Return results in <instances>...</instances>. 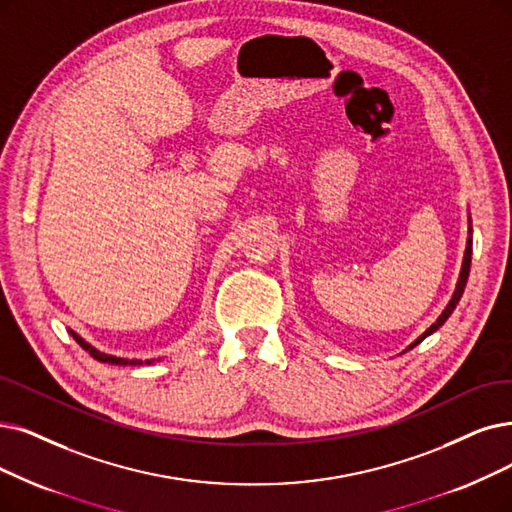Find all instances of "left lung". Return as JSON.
<instances>
[{
  "label": "left lung",
  "mask_w": 512,
  "mask_h": 512,
  "mask_svg": "<svg viewBox=\"0 0 512 512\" xmlns=\"http://www.w3.org/2000/svg\"><path fill=\"white\" fill-rule=\"evenodd\" d=\"M470 256H473V224H470V216H468V239H466V250H464V258H462V269H460V275H458V281H456V290H454V294H452V298H449V302H447V306L443 309V313L437 317V321L428 327V330L422 334V336H418L410 346H407L405 351H410V349H414L416 344H420L426 336H431V334H435L439 327L449 319V315L454 313V309H456V304L460 302V298H462V294H464V288H466V281H468V273H470ZM403 351V353H405Z\"/></svg>",
  "instance_id": "obj_1"
}]
</instances>
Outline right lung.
Masks as SVG:
<instances>
[{"instance_id": "1", "label": "right lung", "mask_w": 512, "mask_h": 512, "mask_svg": "<svg viewBox=\"0 0 512 512\" xmlns=\"http://www.w3.org/2000/svg\"><path fill=\"white\" fill-rule=\"evenodd\" d=\"M69 334L73 336V340L81 346V349L84 351H88L96 361H100V363H111V365H142V363H147V365H151V363H155V359H147V361H140V359H124V357H115V355H107V353H100L96 346H92L90 342H86L84 338H81L77 332H73V330H69Z\"/></svg>"}]
</instances>
